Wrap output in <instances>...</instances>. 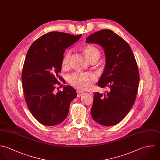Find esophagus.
Here are the masks:
<instances>
[{
	"label": "esophagus",
	"mask_w": 160,
	"mask_h": 160,
	"mask_svg": "<svg viewBox=\"0 0 160 160\" xmlns=\"http://www.w3.org/2000/svg\"><path fill=\"white\" fill-rule=\"evenodd\" d=\"M77 96H78V97L82 96V95L83 94V93L82 92L80 91V90H77Z\"/></svg>",
	"instance_id": "obj_1"
}]
</instances>
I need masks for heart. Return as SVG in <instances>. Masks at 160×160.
<instances>
[{
    "mask_svg": "<svg viewBox=\"0 0 160 160\" xmlns=\"http://www.w3.org/2000/svg\"><path fill=\"white\" fill-rule=\"evenodd\" d=\"M83 52L90 62L94 60H98L101 54L99 49L95 46L92 45L85 46L83 48ZM70 58V52L68 51L64 54L62 61V65L63 67H67L68 66ZM96 79V75L93 73L76 72L69 75L68 82L72 86L78 90H85L92 87V83Z\"/></svg>",
    "mask_w": 160,
    "mask_h": 160,
    "instance_id": "b5f03b06",
    "label": "heart"
}]
</instances>
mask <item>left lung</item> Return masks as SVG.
Wrapping results in <instances>:
<instances>
[{
    "mask_svg": "<svg viewBox=\"0 0 160 160\" xmlns=\"http://www.w3.org/2000/svg\"><path fill=\"white\" fill-rule=\"evenodd\" d=\"M86 42L102 48L106 62L98 85L110 89L104 95L94 93L92 117L101 125H116L126 117L135 101L140 77L135 57L128 42L110 30L90 34Z\"/></svg>",
    "mask_w": 160,
    "mask_h": 160,
    "instance_id": "1",
    "label": "left lung"
}]
</instances>
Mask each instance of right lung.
I'll list each match as a JSON object with an SVG mask.
<instances>
[{
  "instance_id": "add662e5",
  "label": "right lung",
  "mask_w": 160,
  "mask_h": 160,
  "mask_svg": "<svg viewBox=\"0 0 160 160\" xmlns=\"http://www.w3.org/2000/svg\"><path fill=\"white\" fill-rule=\"evenodd\" d=\"M82 36L52 32L36 39L29 48L22 70V84L27 104L41 124L53 126L67 118L70 104L77 94L65 85L62 92L54 93L55 85L65 80L59 75L65 49Z\"/></svg>"
}]
</instances>
